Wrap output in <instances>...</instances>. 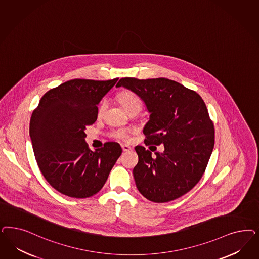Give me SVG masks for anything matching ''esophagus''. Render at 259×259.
I'll return each mask as SVG.
<instances>
[{
    "label": "esophagus",
    "instance_id": "1",
    "mask_svg": "<svg viewBox=\"0 0 259 259\" xmlns=\"http://www.w3.org/2000/svg\"><path fill=\"white\" fill-rule=\"evenodd\" d=\"M121 147H122V149H123L124 151H130V150H132V147H131L130 145L122 144V145H121Z\"/></svg>",
    "mask_w": 259,
    "mask_h": 259
}]
</instances>
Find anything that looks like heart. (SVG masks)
<instances>
[{"mask_svg": "<svg viewBox=\"0 0 259 259\" xmlns=\"http://www.w3.org/2000/svg\"><path fill=\"white\" fill-rule=\"evenodd\" d=\"M119 100L121 102L122 106L124 107L125 111L128 113L133 110H141L143 108V101L136 93L131 91H125L122 92L119 94ZM108 107V103L107 101L103 100L100 103L98 109H97V114L98 116H101L104 114L105 110L107 109ZM110 135L112 137H116V138H120V139H125L127 134L126 131L123 130V128H119L116 131H113L110 133Z\"/></svg>", "mask_w": 259, "mask_h": 259, "instance_id": "1", "label": "heart"}]
</instances>
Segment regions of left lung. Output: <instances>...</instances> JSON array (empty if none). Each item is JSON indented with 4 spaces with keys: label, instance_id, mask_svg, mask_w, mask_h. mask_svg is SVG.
I'll use <instances>...</instances> for the list:
<instances>
[{
    "label": "left lung",
    "instance_id": "obj_1",
    "mask_svg": "<svg viewBox=\"0 0 259 259\" xmlns=\"http://www.w3.org/2000/svg\"><path fill=\"white\" fill-rule=\"evenodd\" d=\"M116 87L136 93L150 113L143 128L145 144L164 145V151L155 155L142 146L135 147L138 163L134 177L138 191L155 203L190 192L199 182L214 146V127L200 95L167 78L125 77Z\"/></svg>",
    "mask_w": 259,
    "mask_h": 259
}]
</instances>
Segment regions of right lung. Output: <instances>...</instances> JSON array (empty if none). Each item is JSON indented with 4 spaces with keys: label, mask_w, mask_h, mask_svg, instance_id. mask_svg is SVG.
Instances as JSON below:
<instances>
[{
    "label": "right lung",
    "mask_w": 259,
    "mask_h": 259,
    "mask_svg": "<svg viewBox=\"0 0 259 259\" xmlns=\"http://www.w3.org/2000/svg\"><path fill=\"white\" fill-rule=\"evenodd\" d=\"M117 81H67L45 93L34 109L29 135L35 159L46 180L62 194H96L122 153L118 143L93 151L84 140L85 126L97 119V105Z\"/></svg>",
    "instance_id": "obj_1"
}]
</instances>
